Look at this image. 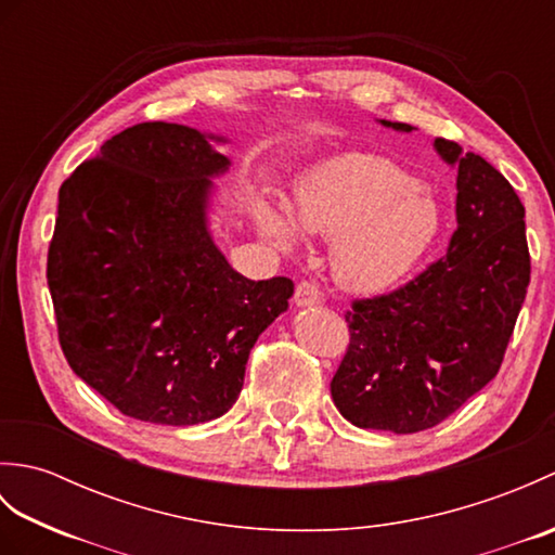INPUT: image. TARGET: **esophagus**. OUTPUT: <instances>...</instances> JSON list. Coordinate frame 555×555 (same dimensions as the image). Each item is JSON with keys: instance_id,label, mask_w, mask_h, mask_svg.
I'll return each mask as SVG.
<instances>
[{"instance_id": "esophagus-1", "label": "esophagus", "mask_w": 555, "mask_h": 555, "mask_svg": "<svg viewBox=\"0 0 555 555\" xmlns=\"http://www.w3.org/2000/svg\"><path fill=\"white\" fill-rule=\"evenodd\" d=\"M293 300H296L298 308H314V305L322 302V293L312 284V281H300L296 286V296H293Z\"/></svg>"}]
</instances>
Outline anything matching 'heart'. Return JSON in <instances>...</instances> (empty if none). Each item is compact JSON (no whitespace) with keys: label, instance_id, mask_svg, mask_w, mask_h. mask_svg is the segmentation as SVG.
<instances>
[{"label":"heart","instance_id":"obj_1","mask_svg":"<svg viewBox=\"0 0 555 555\" xmlns=\"http://www.w3.org/2000/svg\"><path fill=\"white\" fill-rule=\"evenodd\" d=\"M293 205L298 221L284 207L255 203L259 233L281 250L300 245V225L317 235H336L334 274L356 291H379L403 279L441 229V207L429 188L374 155H350L305 173Z\"/></svg>","mask_w":555,"mask_h":555}]
</instances>
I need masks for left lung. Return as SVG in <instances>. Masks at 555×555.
Listing matches in <instances>:
<instances>
[{"instance_id":"left-lung-1","label":"left lung","mask_w":555,"mask_h":555,"mask_svg":"<svg viewBox=\"0 0 555 555\" xmlns=\"http://www.w3.org/2000/svg\"><path fill=\"white\" fill-rule=\"evenodd\" d=\"M434 150L457 169L448 253L403 288L346 312L350 344L332 398L360 429L415 434L453 415L499 374L527 296L525 207L513 185L453 140L436 138Z\"/></svg>"}]
</instances>
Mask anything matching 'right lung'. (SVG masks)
<instances>
[{"instance_id": "obj_1", "label": "right lung", "mask_w": 555, "mask_h": 555, "mask_svg": "<svg viewBox=\"0 0 555 555\" xmlns=\"http://www.w3.org/2000/svg\"><path fill=\"white\" fill-rule=\"evenodd\" d=\"M227 138L147 121L107 140L59 188L47 255L59 344L124 415L188 427L238 400L259 334L293 281L238 274L209 231Z\"/></svg>"}]
</instances>
